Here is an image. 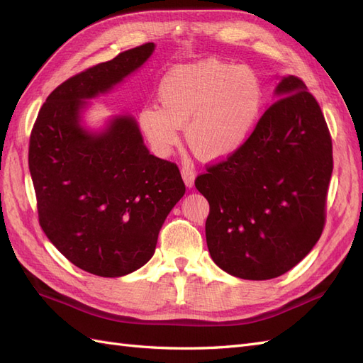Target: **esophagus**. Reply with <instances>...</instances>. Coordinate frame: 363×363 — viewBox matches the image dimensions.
<instances>
[{
	"mask_svg": "<svg viewBox=\"0 0 363 363\" xmlns=\"http://www.w3.org/2000/svg\"><path fill=\"white\" fill-rule=\"evenodd\" d=\"M182 177H183L186 186H188V188H192L194 182H195V172L191 167H183L182 168Z\"/></svg>",
	"mask_w": 363,
	"mask_h": 363,
	"instance_id": "34e87169",
	"label": "esophagus"
}]
</instances>
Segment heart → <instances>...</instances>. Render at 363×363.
Returning a JSON list of instances; mask_svg holds the SVG:
<instances>
[{
	"label": "heart",
	"mask_w": 363,
	"mask_h": 363,
	"mask_svg": "<svg viewBox=\"0 0 363 363\" xmlns=\"http://www.w3.org/2000/svg\"><path fill=\"white\" fill-rule=\"evenodd\" d=\"M157 106H145L139 123L157 155L179 144L186 125L191 150L203 160H221L245 144L262 108L255 71L218 59L171 69L159 84Z\"/></svg>",
	"instance_id": "1"
}]
</instances>
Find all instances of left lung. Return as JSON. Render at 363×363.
<instances>
[{
	"mask_svg": "<svg viewBox=\"0 0 363 363\" xmlns=\"http://www.w3.org/2000/svg\"><path fill=\"white\" fill-rule=\"evenodd\" d=\"M277 101L232 156L206 164L195 188L208 201L207 248L235 277L269 280L292 269L325 225L332 136L304 82L279 83Z\"/></svg>",
	"mask_w": 363,
	"mask_h": 363,
	"instance_id": "left-lung-1",
	"label": "left lung"
}]
</instances>
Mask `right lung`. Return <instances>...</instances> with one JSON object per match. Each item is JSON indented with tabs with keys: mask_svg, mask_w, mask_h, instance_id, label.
<instances>
[{
	"mask_svg": "<svg viewBox=\"0 0 363 363\" xmlns=\"http://www.w3.org/2000/svg\"><path fill=\"white\" fill-rule=\"evenodd\" d=\"M152 50L148 42L72 75L48 95L31 128L39 224L71 263L100 277L145 265L186 191L177 164L150 155L133 118H115L100 135L79 124L84 100L107 92Z\"/></svg>",
	"mask_w": 363,
	"mask_h": 363,
	"instance_id": "right-lung-1",
	"label": "right lung"
}]
</instances>
